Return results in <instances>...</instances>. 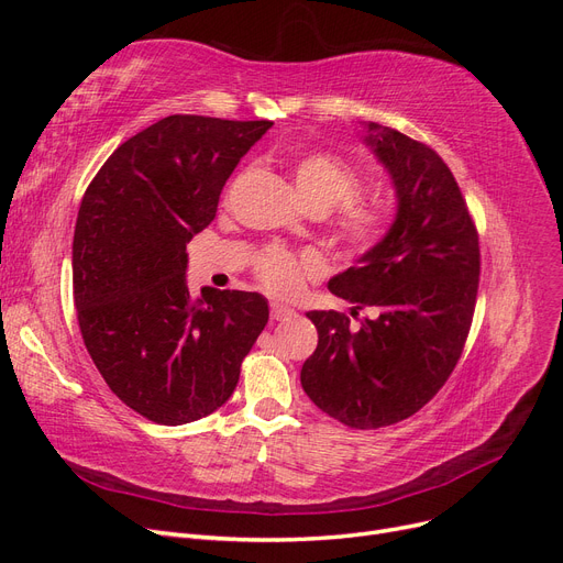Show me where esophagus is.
I'll use <instances>...</instances> for the list:
<instances>
[{
  "label": "esophagus",
  "mask_w": 563,
  "mask_h": 563,
  "mask_svg": "<svg viewBox=\"0 0 563 563\" xmlns=\"http://www.w3.org/2000/svg\"><path fill=\"white\" fill-rule=\"evenodd\" d=\"M269 312H272V319H275V321H286V319L296 317V312L288 308V305H282V302H272Z\"/></svg>",
  "instance_id": "1"
}]
</instances>
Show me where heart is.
<instances>
[{
  "label": "heart",
  "mask_w": 563,
  "mask_h": 563,
  "mask_svg": "<svg viewBox=\"0 0 563 563\" xmlns=\"http://www.w3.org/2000/svg\"><path fill=\"white\" fill-rule=\"evenodd\" d=\"M298 195L317 211L335 203V232L352 251H368L387 232V211L378 199L360 195V172L335 152L312 150L291 164ZM253 272L269 291L282 296L298 294L305 279L317 277L321 261L310 251H291L282 246L263 249L253 261Z\"/></svg>",
  "instance_id": "obj_1"
}]
</instances>
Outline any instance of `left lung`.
Masks as SVG:
<instances>
[{"instance_id":"8db88e82","label":"left lung","mask_w":563,"mask_h":563,"mask_svg":"<svg viewBox=\"0 0 563 563\" xmlns=\"http://www.w3.org/2000/svg\"><path fill=\"white\" fill-rule=\"evenodd\" d=\"M366 145L395 183L397 218L329 288L354 305L352 317L371 314L354 329L343 312H308L319 343L300 371L308 397L354 430L411 418L444 387L465 347L482 269L479 234L444 159L373 122Z\"/></svg>"}]
</instances>
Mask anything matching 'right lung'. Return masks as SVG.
<instances>
[{
    "label": "right lung",
    "mask_w": 563,
    "mask_h": 563,
    "mask_svg": "<svg viewBox=\"0 0 563 563\" xmlns=\"http://www.w3.org/2000/svg\"><path fill=\"white\" fill-rule=\"evenodd\" d=\"M269 126L164 117L119 145L84 192L73 242L79 331L108 387L152 422L185 424L223 406L267 323L261 294L207 286L192 296L185 246Z\"/></svg>",
    "instance_id": "add662e5"
}]
</instances>
